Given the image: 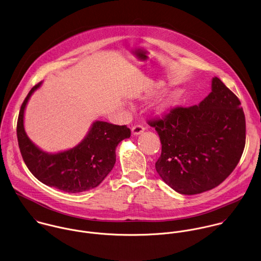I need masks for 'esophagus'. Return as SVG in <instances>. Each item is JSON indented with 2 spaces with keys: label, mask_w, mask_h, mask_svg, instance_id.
I'll return each instance as SVG.
<instances>
[{
  "label": "esophagus",
  "mask_w": 261,
  "mask_h": 261,
  "mask_svg": "<svg viewBox=\"0 0 261 261\" xmlns=\"http://www.w3.org/2000/svg\"><path fill=\"white\" fill-rule=\"evenodd\" d=\"M144 130H145V128H144L143 126H141V125H136V126H134V127L132 128V134L137 136V135L142 134V133L144 132Z\"/></svg>",
  "instance_id": "esophagus-1"
}]
</instances>
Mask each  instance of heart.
Segmentation results:
<instances>
[{
    "label": "heart",
    "instance_id": "b5f03b06",
    "mask_svg": "<svg viewBox=\"0 0 261 261\" xmlns=\"http://www.w3.org/2000/svg\"><path fill=\"white\" fill-rule=\"evenodd\" d=\"M175 99H176L175 96L170 95V96L166 97L164 100H162L161 102H159V103L154 107V110H155L156 114H158V115L165 114V113L172 107V105L174 104Z\"/></svg>",
    "mask_w": 261,
    "mask_h": 261
}]
</instances>
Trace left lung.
Returning <instances> with one entry per match:
<instances>
[{"label": "left lung", "instance_id": "obj_1", "mask_svg": "<svg viewBox=\"0 0 261 261\" xmlns=\"http://www.w3.org/2000/svg\"><path fill=\"white\" fill-rule=\"evenodd\" d=\"M161 142L155 163L162 180L181 195L210 191L234 170L245 146V116L239 99L215 76L199 105L177 107L149 121Z\"/></svg>", "mask_w": 261, "mask_h": 261}]
</instances>
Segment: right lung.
<instances>
[{"label":"right lung","instance_id":"add662e5","mask_svg":"<svg viewBox=\"0 0 261 261\" xmlns=\"http://www.w3.org/2000/svg\"><path fill=\"white\" fill-rule=\"evenodd\" d=\"M42 82L34 86L21 106L17 137L23 160L41 182L65 193L75 194L98 187L116 162L118 144L131 136L127 126L94 121L85 138L74 147L49 153L35 145L24 128V113L29 99Z\"/></svg>","mask_w":261,"mask_h":261}]
</instances>
